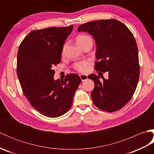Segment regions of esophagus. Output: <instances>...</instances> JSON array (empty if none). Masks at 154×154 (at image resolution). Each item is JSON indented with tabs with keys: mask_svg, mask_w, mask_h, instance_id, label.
Masks as SVG:
<instances>
[{
	"mask_svg": "<svg viewBox=\"0 0 154 154\" xmlns=\"http://www.w3.org/2000/svg\"><path fill=\"white\" fill-rule=\"evenodd\" d=\"M80 78L81 79V81H85L87 79L88 75H80Z\"/></svg>",
	"mask_w": 154,
	"mask_h": 154,
	"instance_id": "1",
	"label": "esophagus"
}]
</instances>
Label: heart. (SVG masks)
<instances>
[{"mask_svg":"<svg viewBox=\"0 0 154 154\" xmlns=\"http://www.w3.org/2000/svg\"><path fill=\"white\" fill-rule=\"evenodd\" d=\"M91 40V38L88 36L87 35H78L76 39L77 43L78 45H81L84 42H87V40ZM91 64V62L89 60H82L80 61H78L75 63L73 65V67L76 69L77 71L81 72V73H85L87 71L88 69H89V65Z\"/></svg>","mask_w":154,"mask_h":154,"instance_id":"1","label":"heart"}]
</instances>
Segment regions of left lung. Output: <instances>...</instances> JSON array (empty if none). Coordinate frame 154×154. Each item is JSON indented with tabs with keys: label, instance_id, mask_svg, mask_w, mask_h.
I'll list each match as a JSON object with an SVG mask.
<instances>
[{
	"label": "left lung",
	"instance_id": "left-lung-1",
	"mask_svg": "<svg viewBox=\"0 0 154 154\" xmlns=\"http://www.w3.org/2000/svg\"><path fill=\"white\" fill-rule=\"evenodd\" d=\"M78 32L92 35L97 44L94 69L109 71V79L94 74L88 78L94 82L91 92L97 108L112 112L131 99L138 83V51L134 37L123 23L115 19L100 20L80 25Z\"/></svg>",
	"mask_w": 154,
	"mask_h": 154
}]
</instances>
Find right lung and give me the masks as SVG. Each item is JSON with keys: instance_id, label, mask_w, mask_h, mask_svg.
Masks as SVG:
<instances>
[{"instance_id": "1", "label": "right lung", "mask_w": 154, "mask_h": 154, "mask_svg": "<svg viewBox=\"0 0 154 154\" xmlns=\"http://www.w3.org/2000/svg\"><path fill=\"white\" fill-rule=\"evenodd\" d=\"M73 26L32 30L20 45L17 75L25 97L43 115L56 118L70 109L81 81L77 74L54 80V66L60 63L65 41Z\"/></svg>"}]
</instances>
